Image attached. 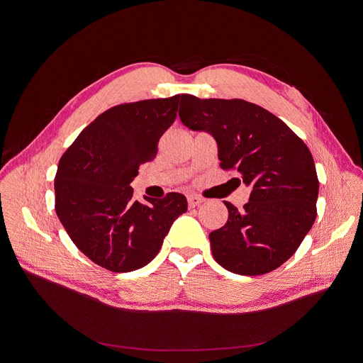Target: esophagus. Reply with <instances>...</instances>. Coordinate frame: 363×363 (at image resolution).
I'll use <instances>...</instances> for the list:
<instances>
[{"label": "esophagus", "mask_w": 363, "mask_h": 363, "mask_svg": "<svg viewBox=\"0 0 363 363\" xmlns=\"http://www.w3.org/2000/svg\"><path fill=\"white\" fill-rule=\"evenodd\" d=\"M186 200H188V206L189 207H197V206L204 203V200L201 197H197V196H188Z\"/></svg>", "instance_id": "esophagus-1"}]
</instances>
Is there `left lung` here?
Instances as JSON below:
<instances>
[{"label": "left lung", "instance_id": "1", "mask_svg": "<svg viewBox=\"0 0 363 363\" xmlns=\"http://www.w3.org/2000/svg\"><path fill=\"white\" fill-rule=\"evenodd\" d=\"M181 122L218 144L222 169L252 188L242 211L225 201L228 220L208 234L215 260L238 275L268 274L298 249L316 219L315 162L275 114L244 100H200L182 94Z\"/></svg>", "mask_w": 363, "mask_h": 363}]
</instances>
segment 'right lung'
<instances>
[{"instance_id": "obj_1", "label": "right lung", "mask_w": 363, "mask_h": 363, "mask_svg": "<svg viewBox=\"0 0 363 363\" xmlns=\"http://www.w3.org/2000/svg\"><path fill=\"white\" fill-rule=\"evenodd\" d=\"M182 95L111 107L66 150L54 181L55 212L76 247L111 272L143 268L162 249L172 223L186 212V199L133 200L130 182L140 164L175 122Z\"/></svg>"}]
</instances>
